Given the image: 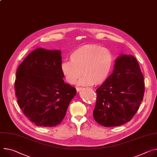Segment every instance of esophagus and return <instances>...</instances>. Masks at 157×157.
<instances>
[{
	"label": "esophagus",
	"instance_id": "obj_1",
	"mask_svg": "<svg viewBox=\"0 0 157 157\" xmlns=\"http://www.w3.org/2000/svg\"><path fill=\"white\" fill-rule=\"evenodd\" d=\"M82 88H76V91L77 92H79Z\"/></svg>",
	"mask_w": 157,
	"mask_h": 157
}]
</instances>
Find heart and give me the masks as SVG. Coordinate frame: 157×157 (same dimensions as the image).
<instances>
[{"instance_id":"b5f03b06","label":"heart","mask_w":157,"mask_h":157,"mask_svg":"<svg viewBox=\"0 0 157 157\" xmlns=\"http://www.w3.org/2000/svg\"><path fill=\"white\" fill-rule=\"evenodd\" d=\"M70 61H64L61 65L66 81L79 85H99L108 78L113 64L110 51L98 44H90L75 49L69 56ZM82 73L81 74V73Z\"/></svg>"}]
</instances>
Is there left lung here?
Listing matches in <instances>:
<instances>
[{
    "instance_id": "1",
    "label": "left lung",
    "mask_w": 157,
    "mask_h": 157,
    "mask_svg": "<svg viewBox=\"0 0 157 157\" xmlns=\"http://www.w3.org/2000/svg\"><path fill=\"white\" fill-rule=\"evenodd\" d=\"M96 92L93 117L98 123L111 127L130 121L145 92L144 76L135 57L126 54L118 57L113 73Z\"/></svg>"
}]
</instances>
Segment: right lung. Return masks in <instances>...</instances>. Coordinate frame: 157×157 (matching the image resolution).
Returning a JSON list of instances; mask_svg holds the SVG:
<instances>
[{
  "instance_id": "add662e5",
  "label": "right lung",
  "mask_w": 157,
  "mask_h": 157,
  "mask_svg": "<svg viewBox=\"0 0 157 157\" xmlns=\"http://www.w3.org/2000/svg\"><path fill=\"white\" fill-rule=\"evenodd\" d=\"M59 50L38 48L19 65L15 81L17 103L36 125L55 126L64 119L76 90L65 83Z\"/></svg>"
}]
</instances>
